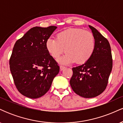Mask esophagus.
<instances>
[{"label":"esophagus","mask_w":123,"mask_h":123,"mask_svg":"<svg viewBox=\"0 0 123 123\" xmlns=\"http://www.w3.org/2000/svg\"><path fill=\"white\" fill-rule=\"evenodd\" d=\"M60 70H63L65 68V66H62V65H61L60 66Z\"/></svg>","instance_id":"34e87169"}]
</instances>
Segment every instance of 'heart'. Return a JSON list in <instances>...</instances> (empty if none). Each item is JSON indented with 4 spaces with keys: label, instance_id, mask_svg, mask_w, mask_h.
<instances>
[{
    "label": "heart",
    "instance_id": "1",
    "mask_svg": "<svg viewBox=\"0 0 123 123\" xmlns=\"http://www.w3.org/2000/svg\"><path fill=\"white\" fill-rule=\"evenodd\" d=\"M46 50L51 57L57 59L63 52L66 54L59 60L63 64L76 62L79 64L86 62L94 53L95 42L91 32L81 28H69L60 32L55 39L48 38Z\"/></svg>",
    "mask_w": 123,
    "mask_h": 123
}]
</instances>
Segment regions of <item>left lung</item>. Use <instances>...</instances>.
Here are the masks:
<instances>
[{"label": "left lung", "instance_id": "1", "mask_svg": "<svg viewBox=\"0 0 123 123\" xmlns=\"http://www.w3.org/2000/svg\"><path fill=\"white\" fill-rule=\"evenodd\" d=\"M95 42L90 60L81 65L73 68L70 80L76 94L86 98L97 97L105 90L112 69V57L108 40L95 28L89 25Z\"/></svg>", "mask_w": 123, "mask_h": 123}]
</instances>
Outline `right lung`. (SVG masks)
Instances as JSON below:
<instances>
[{
  "label": "right lung",
  "instance_id": "obj_1",
  "mask_svg": "<svg viewBox=\"0 0 123 123\" xmlns=\"http://www.w3.org/2000/svg\"><path fill=\"white\" fill-rule=\"evenodd\" d=\"M57 26H35L15 42L10 59V68L19 92L36 99L50 88L60 67L46 48V41Z\"/></svg>",
  "mask_w": 123,
  "mask_h": 123
}]
</instances>
